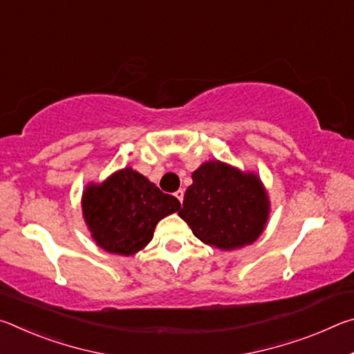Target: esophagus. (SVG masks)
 Wrapping results in <instances>:
<instances>
[{
	"mask_svg": "<svg viewBox=\"0 0 354 354\" xmlns=\"http://www.w3.org/2000/svg\"><path fill=\"white\" fill-rule=\"evenodd\" d=\"M175 196H176V198H178L179 201H181V203H183V200H184V190H183V189H179V190H176V192H175Z\"/></svg>",
	"mask_w": 354,
	"mask_h": 354,
	"instance_id": "esophagus-1",
	"label": "esophagus"
}]
</instances>
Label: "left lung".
Returning <instances> with one entry per match:
<instances>
[{
	"label": "left lung",
	"instance_id": "8db88e82",
	"mask_svg": "<svg viewBox=\"0 0 354 354\" xmlns=\"http://www.w3.org/2000/svg\"><path fill=\"white\" fill-rule=\"evenodd\" d=\"M179 217L211 247L234 250L254 242L268 217V198L257 176L218 160L192 175Z\"/></svg>",
	"mask_w": 354,
	"mask_h": 354
}]
</instances>
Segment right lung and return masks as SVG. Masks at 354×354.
<instances>
[{
  "label": "right lung",
  "mask_w": 354,
  "mask_h": 354,
  "mask_svg": "<svg viewBox=\"0 0 354 354\" xmlns=\"http://www.w3.org/2000/svg\"><path fill=\"white\" fill-rule=\"evenodd\" d=\"M181 203L164 194L133 169H123L82 196V212L92 237L109 253L131 256L154 236L160 218L179 211Z\"/></svg>",
  "instance_id": "add662e5"
}]
</instances>
